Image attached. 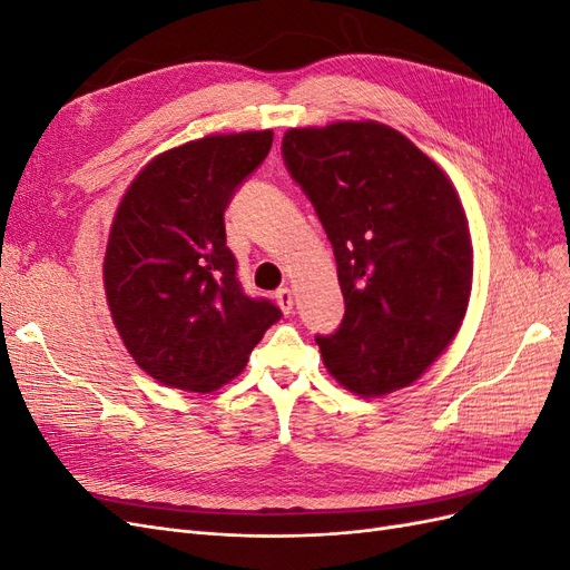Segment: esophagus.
<instances>
[{
	"mask_svg": "<svg viewBox=\"0 0 570 570\" xmlns=\"http://www.w3.org/2000/svg\"><path fill=\"white\" fill-rule=\"evenodd\" d=\"M275 299H278V306L283 308V314H292V308H295V292L289 287H283L275 292Z\"/></svg>",
	"mask_w": 570,
	"mask_h": 570,
	"instance_id": "esophagus-1",
	"label": "esophagus"
}]
</instances>
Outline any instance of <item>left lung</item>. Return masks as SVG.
<instances>
[{"label": "left lung", "instance_id": "1", "mask_svg": "<svg viewBox=\"0 0 570 570\" xmlns=\"http://www.w3.org/2000/svg\"><path fill=\"white\" fill-rule=\"evenodd\" d=\"M283 157L331 239L344 297L323 364L358 396L402 390L450 347L473 287L456 187L406 135L377 120L289 128Z\"/></svg>", "mask_w": 570, "mask_h": 570}]
</instances>
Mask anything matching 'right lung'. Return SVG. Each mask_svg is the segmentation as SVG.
Returning a JSON list of instances; mask_svg holds the SVG:
<instances>
[{"label": "right lung", "mask_w": 570, "mask_h": 570, "mask_svg": "<svg viewBox=\"0 0 570 570\" xmlns=\"http://www.w3.org/2000/svg\"><path fill=\"white\" fill-rule=\"evenodd\" d=\"M271 145L273 130L199 137L157 154L118 202L101 266L107 304L135 364L161 385L223 387L281 318L239 287L223 223Z\"/></svg>", "instance_id": "right-lung-1"}]
</instances>
